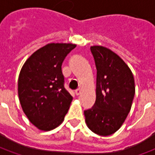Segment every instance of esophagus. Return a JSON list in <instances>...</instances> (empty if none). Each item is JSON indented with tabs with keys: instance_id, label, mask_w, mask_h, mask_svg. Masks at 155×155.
<instances>
[{
	"instance_id": "obj_1",
	"label": "esophagus",
	"mask_w": 155,
	"mask_h": 155,
	"mask_svg": "<svg viewBox=\"0 0 155 155\" xmlns=\"http://www.w3.org/2000/svg\"><path fill=\"white\" fill-rule=\"evenodd\" d=\"M81 91H82V89H81V88H79V89H77V90L75 91V94H76V95H79V94H81Z\"/></svg>"
}]
</instances>
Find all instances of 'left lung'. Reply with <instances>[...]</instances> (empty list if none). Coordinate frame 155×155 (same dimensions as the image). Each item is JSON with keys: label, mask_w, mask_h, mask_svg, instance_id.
I'll list each match as a JSON object with an SVG mask.
<instances>
[{"label": "left lung", "mask_w": 155, "mask_h": 155, "mask_svg": "<svg viewBox=\"0 0 155 155\" xmlns=\"http://www.w3.org/2000/svg\"><path fill=\"white\" fill-rule=\"evenodd\" d=\"M97 70L96 100L84 111L88 128L96 134L108 136L123 124L135 93L130 67L114 52L101 45L91 47Z\"/></svg>", "instance_id": "obj_1"}]
</instances>
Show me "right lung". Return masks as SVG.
Here are the masks:
<instances>
[{"mask_svg": "<svg viewBox=\"0 0 155 155\" xmlns=\"http://www.w3.org/2000/svg\"><path fill=\"white\" fill-rule=\"evenodd\" d=\"M76 45L50 43L35 51L18 78L20 103L30 122L49 131L61 124L73 97L64 87L61 65Z\"/></svg>", "mask_w": 155, "mask_h": 155, "instance_id": "obj_1", "label": "right lung"}]
</instances>
